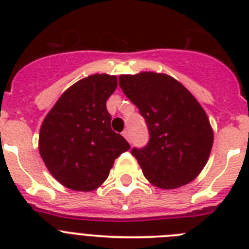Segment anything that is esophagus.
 Segmentation results:
<instances>
[{"label": "esophagus", "mask_w": 249, "mask_h": 249, "mask_svg": "<svg viewBox=\"0 0 249 249\" xmlns=\"http://www.w3.org/2000/svg\"><path fill=\"white\" fill-rule=\"evenodd\" d=\"M122 135H123V137H124L127 141H128V142H131V133H129L128 129H124Z\"/></svg>", "instance_id": "esophagus-1"}]
</instances>
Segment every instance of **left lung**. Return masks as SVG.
Returning <instances> with one entry per match:
<instances>
[{
  "instance_id": "obj_1",
  "label": "left lung",
  "mask_w": 249,
  "mask_h": 249,
  "mask_svg": "<svg viewBox=\"0 0 249 249\" xmlns=\"http://www.w3.org/2000/svg\"><path fill=\"white\" fill-rule=\"evenodd\" d=\"M118 81L148 128V143L131 151L144 177L164 190L192 182L206 166L213 144L212 128L201 105L167 74H122Z\"/></svg>"
}]
</instances>
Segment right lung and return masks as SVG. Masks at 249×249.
I'll return each mask as SVG.
<instances>
[{"mask_svg": "<svg viewBox=\"0 0 249 249\" xmlns=\"http://www.w3.org/2000/svg\"><path fill=\"white\" fill-rule=\"evenodd\" d=\"M116 87V76L86 77L59 97L41 126L39 155L51 175L70 190L97 188L114 160L131 147L111 128L106 102Z\"/></svg>", "mask_w": 249, "mask_h": 249, "instance_id": "right-lung-1", "label": "right lung"}]
</instances>
